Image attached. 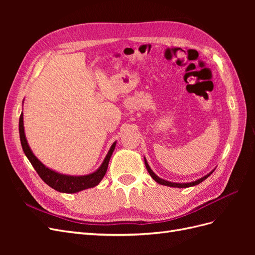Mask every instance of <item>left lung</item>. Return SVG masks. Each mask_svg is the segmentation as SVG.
<instances>
[{
    "label": "left lung",
    "mask_w": 255,
    "mask_h": 255,
    "mask_svg": "<svg viewBox=\"0 0 255 255\" xmlns=\"http://www.w3.org/2000/svg\"><path fill=\"white\" fill-rule=\"evenodd\" d=\"M144 164H145L146 170H148V172H149V173H150V175L153 177V180H154V181L157 182L158 184L165 185V186H170V187L186 188V187H190V186H195V185H198V184H200L201 182H203L205 179H207V177L210 176V175L213 173V171H212L211 173H208L207 175H205V176L201 177V179H199V180H197V181H195V182H191V183H171V182H168V181H165V180H163V179H160V177H158L155 173H154V172L151 170V168L149 167V165H148V163H146V160H145V159H144Z\"/></svg>",
    "instance_id": "1"
}]
</instances>
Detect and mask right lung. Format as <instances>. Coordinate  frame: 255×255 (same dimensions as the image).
Here are the masks:
<instances>
[{
  "label": "right lung",
  "instance_id": "1",
  "mask_svg": "<svg viewBox=\"0 0 255 255\" xmlns=\"http://www.w3.org/2000/svg\"><path fill=\"white\" fill-rule=\"evenodd\" d=\"M19 133H20V140L22 149L24 151L26 157L30 161V164L33 165L37 173L42 179L44 183H47L50 187L55 189L60 192H66V194H74V192H78L84 189L95 187L97 185L101 182L103 176L106 173L107 167H109V163L112 154L115 150L116 142L113 143L111 149L107 153V155L98 170L94 173L88 174V175H82V176H71V175H65L60 174L55 171L51 170L48 167H45L41 161L38 159L29 149L28 143L26 141L25 134H24V127H23V114H21L20 119H19Z\"/></svg>",
  "mask_w": 255,
  "mask_h": 255
}]
</instances>
